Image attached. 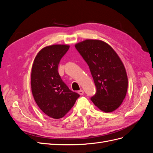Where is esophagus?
Here are the masks:
<instances>
[{
	"label": "esophagus",
	"mask_w": 153,
	"mask_h": 153,
	"mask_svg": "<svg viewBox=\"0 0 153 153\" xmlns=\"http://www.w3.org/2000/svg\"><path fill=\"white\" fill-rule=\"evenodd\" d=\"M78 94H79L80 96H82L83 94H84V91H83V90H80V91H78Z\"/></svg>",
	"instance_id": "34e87169"
}]
</instances>
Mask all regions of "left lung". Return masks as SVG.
Instances as JSON below:
<instances>
[{"instance_id": "left-lung-1", "label": "left lung", "mask_w": 153, "mask_h": 153, "mask_svg": "<svg viewBox=\"0 0 153 153\" xmlns=\"http://www.w3.org/2000/svg\"><path fill=\"white\" fill-rule=\"evenodd\" d=\"M75 47L89 66L96 87L91 101L103 112H113L122 104L128 89L127 74L121 59L101 40L85 39Z\"/></svg>"}]
</instances>
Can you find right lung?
Returning a JSON list of instances; mask_svg holds the SVG:
<instances>
[{
    "label": "right lung",
    "instance_id": "add662e5",
    "mask_svg": "<svg viewBox=\"0 0 153 153\" xmlns=\"http://www.w3.org/2000/svg\"><path fill=\"white\" fill-rule=\"evenodd\" d=\"M68 45H52L41 49L31 71V90L39 108L53 119L63 117L80 95L69 89L59 75L58 65L68 49Z\"/></svg>",
    "mask_w": 153,
    "mask_h": 153
}]
</instances>
